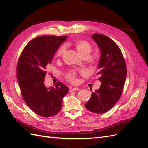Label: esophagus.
<instances>
[{"label": "esophagus", "instance_id": "esophagus-1", "mask_svg": "<svg viewBox=\"0 0 148 148\" xmlns=\"http://www.w3.org/2000/svg\"><path fill=\"white\" fill-rule=\"evenodd\" d=\"M79 88H73L70 89V91H78L79 90Z\"/></svg>", "mask_w": 148, "mask_h": 148}]
</instances>
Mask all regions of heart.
Masks as SVG:
<instances>
[{"label":"heart","mask_w":148,"mask_h":148,"mask_svg":"<svg viewBox=\"0 0 148 148\" xmlns=\"http://www.w3.org/2000/svg\"><path fill=\"white\" fill-rule=\"evenodd\" d=\"M75 46L77 47V50L80 53L82 56H84L85 55L89 56L90 52L92 49V46L90 42H88L86 40L84 39H78L75 42ZM66 51V46L65 45H62L56 52V56L57 57H60L62 55L64 54V52ZM79 73L81 74H84L85 72L84 71L82 70L79 71ZM77 72L75 70L70 71L66 75V77L68 79L70 82L75 83L77 82Z\"/></svg>","instance_id":"1"}]
</instances>
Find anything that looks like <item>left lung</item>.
<instances>
[{"label":"left lung","mask_w":148,"mask_h":148,"mask_svg":"<svg viewBox=\"0 0 148 148\" xmlns=\"http://www.w3.org/2000/svg\"><path fill=\"white\" fill-rule=\"evenodd\" d=\"M92 38L99 47L101 56L99 62L100 88L92 93L86 108L96 114L109 110L122 95L127 77V66L122 51L113 40L95 33Z\"/></svg>","instance_id":"1"}]
</instances>
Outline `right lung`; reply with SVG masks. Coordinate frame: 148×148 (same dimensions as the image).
<instances>
[{
    "label": "right lung",
    "instance_id": "right-lung-1",
    "mask_svg": "<svg viewBox=\"0 0 148 148\" xmlns=\"http://www.w3.org/2000/svg\"><path fill=\"white\" fill-rule=\"evenodd\" d=\"M66 36H41L30 41L18 61L16 78L22 97L35 114L49 117L59 112L69 88L62 83L47 88L44 77L57 49Z\"/></svg>",
    "mask_w": 148,
    "mask_h": 148
}]
</instances>
